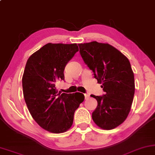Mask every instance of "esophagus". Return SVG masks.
Listing matches in <instances>:
<instances>
[{
	"instance_id": "34e87169",
	"label": "esophagus",
	"mask_w": 155,
	"mask_h": 155,
	"mask_svg": "<svg viewBox=\"0 0 155 155\" xmlns=\"http://www.w3.org/2000/svg\"><path fill=\"white\" fill-rule=\"evenodd\" d=\"M84 96H85V99H88V98H89V95H88V94H84Z\"/></svg>"
}]
</instances>
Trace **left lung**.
I'll return each instance as SVG.
<instances>
[{
    "label": "left lung",
    "instance_id": "left-lung-1",
    "mask_svg": "<svg viewBox=\"0 0 155 155\" xmlns=\"http://www.w3.org/2000/svg\"><path fill=\"white\" fill-rule=\"evenodd\" d=\"M79 46L84 62L105 92L102 96L91 95L98 102L93 120L101 129L112 130L125 120L133 104L135 79L130 63L108 43L94 41Z\"/></svg>",
    "mask_w": 155,
    "mask_h": 155
}]
</instances>
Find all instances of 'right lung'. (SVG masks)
<instances>
[{
    "mask_svg": "<svg viewBox=\"0 0 155 155\" xmlns=\"http://www.w3.org/2000/svg\"><path fill=\"white\" fill-rule=\"evenodd\" d=\"M78 51L76 44L48 43L27 61L22 79L25 101L35 122L50 133L68 130L84 100L81 93L61 94L55 86L64 79L66 65Z\"/></svg>",
    "mask_w": 155,
    "mask_h": 155,
    "instance_id": "1",
    "label": "right lung"
}]
</instances>
